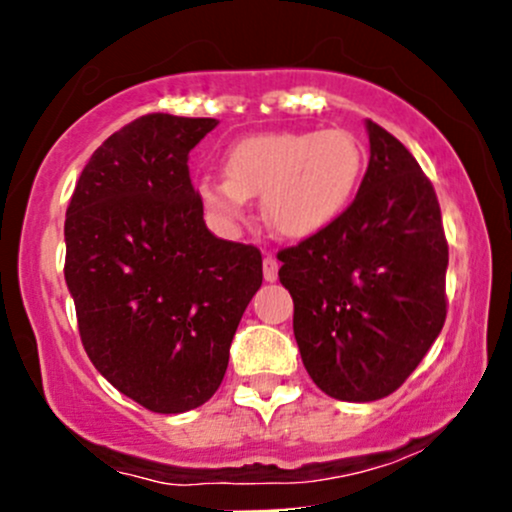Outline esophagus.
Listing matches in <instances>:
<instances>
[{
  "label": "esophagus",
  "mask_w": 512,
  "mask_h": 512,
  "mask_svg": "<svg viewBox=\"0 0 512 512\" xmlns=\"http://www.w3.org/2000/svg\"><path fill=\"white\" fill-rule=\"evenodd\" d=\"M262 272H264V281H276V276H279V262H276L272 255H264Z\"/></svg>",
  "instance_id": "1"
}]
</instances>
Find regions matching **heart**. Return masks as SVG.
I'll use <instances>...</instances> for the list:
<instances>
[{
	"label": "heart",
	"mask_w": 512,
	"mask_h": 512,
	"mask_svg": "<svg viewBox=\"0 0 512 512\" xmlns=\"http://www.w3.org/2000/svg\"><path fill=\"white\" fill-rule=\"evenodd\" d=\"M363 166V146L346 129L252 134L226 151L223 180H202L197 197L223 231L245 221L248 199L262 197L269 226L279 236L303 240L349 209Z\"/></svg>",
	"instance_id": "1"
}]
</instances>
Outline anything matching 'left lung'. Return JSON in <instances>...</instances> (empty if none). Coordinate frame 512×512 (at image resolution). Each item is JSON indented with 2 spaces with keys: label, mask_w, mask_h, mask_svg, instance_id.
I'll return each instance as SVG.
<instances>
[{
  "label": "left lung",
  "mask_w": 512,
  "mask_h": 512,
  "mask_svg": "<svg viewBox=\"0 0 512 512\" xmlns=\"http://www.w3.org/2000/svg\"><path fill=\"white\" fill-rule=\"evenodd\" d=\"M366 129L370 161L351 207L276 255L303 366L342 402L392 395L448 313V243L436 190L402 142L370 120Z\"/></svg>",
  "instance_id": "8db88e82"
}]
</instances>
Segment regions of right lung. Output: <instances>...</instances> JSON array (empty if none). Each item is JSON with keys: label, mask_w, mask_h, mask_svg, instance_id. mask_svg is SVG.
Here are the masks:
<instances>
[{"label": "right lung", "mask_w": 512, "mask_h": 512, "mask_svg": "<svg viewBox=\"0 0 512 512\" xmlns=\"http://www.w3.org/2000/svg\"><path fill=\"white\" fill-rule=\"evenodd\" d=\"M214 117L144 115L93 151L64 221V279L98 373L156 414L219 390L233 334L262 286L255 245L216 238L187 156Z\"/></svg>", "instance_id": "1"}]
</instances>
